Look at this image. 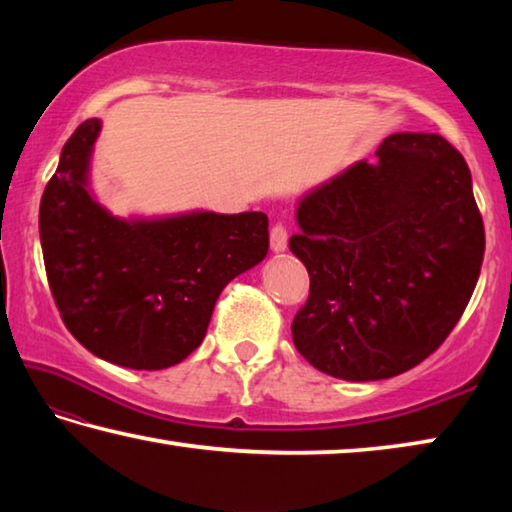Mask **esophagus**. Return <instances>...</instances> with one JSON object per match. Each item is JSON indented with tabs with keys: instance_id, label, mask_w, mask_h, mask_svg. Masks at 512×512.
I'll use <instances>...</instances> for the list:
<instances>
[{
	"instance_id": "1",
	"label": "esophagus",
	"mask_w": 512,
	"mask_h": 512,
	"mask_svg": "<svg viewBox=\"0 0 512 512\" xmlns=\"http://www.w3.org/2000/svg\"><path fill=\"white\" fill-rule=\"evenodd\" d=\"M287 239H289V232L284 228L282 223H275L271 228V248L273 253H284L287 250Z\"/></svg>"
}]
</instances>
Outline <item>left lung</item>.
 <instances>
[{
  "instance_id": "left-lung-1",
  "label": "left lung",
  "mask_w": 512,
  "mask_h": 512,
  "mask_svg": "<svg viewBox=\"0 0 512 512\" xmlns=\"http://www.w3.org/2000/svg\"><path fill=\"white\" fill-rule=\"evenodd\" d=\"M300 198L291 253L309 271L296 350L325 375L375 381L440 348L481 273L485 232L470 167L436 133L388 135Z\"/></svg>"
}]
</instances>
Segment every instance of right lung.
<instances>
[{
	"label": "right lung",
	"mask_w": 512,
	"mask_h": 512,
	"mask_svg": "<svg viewBox=\"0 0 512 512\" xmlns=\"http://www.w3.org/2000/svg\"><path fill=\"white\" fill-rule=\"evenodd\" d=\"M99 119L76 128L40 201L51 296L85 350L115 366L162 370L203 343L225 284L268 253L264 212L119 219L90 194Z\"/></svg>",
	"instance_id": "1"
}]
</instances>
